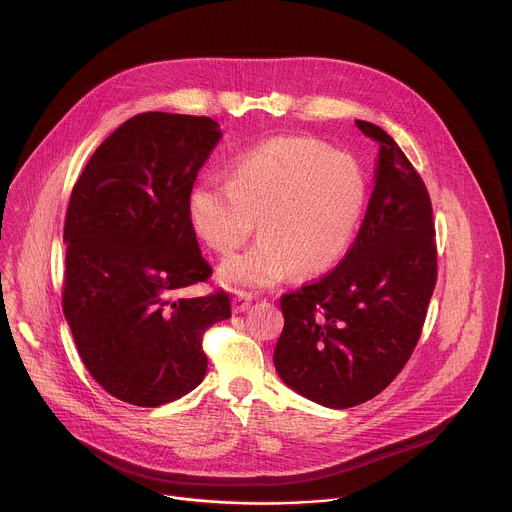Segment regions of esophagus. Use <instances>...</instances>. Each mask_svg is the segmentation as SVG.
I'll return each mask as SVG.
<instances>
[{"instance_id":"1","label":"esophagus","mask_w":512,"mask_h":512,"mask_svg":"<svg viewBox=\"0 0 512 512\" xmlns=\"http://www.w3.org/2000/svg\"><path fill=\"white\" fill-rule=\"evenodd\" d=\"M251 304H253V296L251 294H245V291H237L235 298H233V312L241 314V312L249 310Z\"/></svg>"}]
</instances>
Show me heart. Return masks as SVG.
<instances>
[{"mask_svg":"<svg viewBox=\"0 0 512 512\" xmlns=\"http://www.w3.org/2000/svg\"><path fill=\"white\" fill-rule=\"evenodd\" d=\"M367 180L346 154L304 135H279L239 154L231 180L202 178L186 198L192 231L216 253L259 241L218 267L231 289H269L298 269L322 275L336 267L356 235Z\"/></svg>","mask_w":512,"mask_h":512,"instance_id":"b5f03b06","label":"heart"}]
</instances>
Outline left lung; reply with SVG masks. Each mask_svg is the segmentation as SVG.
Returning a JSON list of instances; mask_svg holds the SVG:
<instances>
[{
  "instance_id": "obj_1",
  "label": "left lung",
  "mask_w": 512,
  "mask_h": 512,
  "mask_svg": "<svg viewBox=\"0 0 512 512\" xmlns=\"http://www.w3.org/2000/svg\"><path fill=\"white\" fill-rule=\"evenodd\" d=\"M354 123L379 143L367 214L334 271L281 296L285 324L273 352L281 381L330 409L369 401L399 375L437 277L423 180L387 131Z\"/></svg>"
}]
</instances>
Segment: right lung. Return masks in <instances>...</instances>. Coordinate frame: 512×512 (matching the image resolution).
<instances>
[{"label":"right lung","mask_w":512,"mask_h":512,"mask_svg":"<svg viewBox=\"0 0 512 512\" xmlns=\"http://www.w3.org/2000/svg\"><path fill=\"white\" fill-rule=\"evenodd\" d=\"M221 137L210 117L135 115L72 188L62 310L91 377L125 403L158 407L196 389L202 334L231 318L225 291L178 296L212 273L186 198Z\"/></svg>","instance_id":"right-lung-1"}]
</instances>
